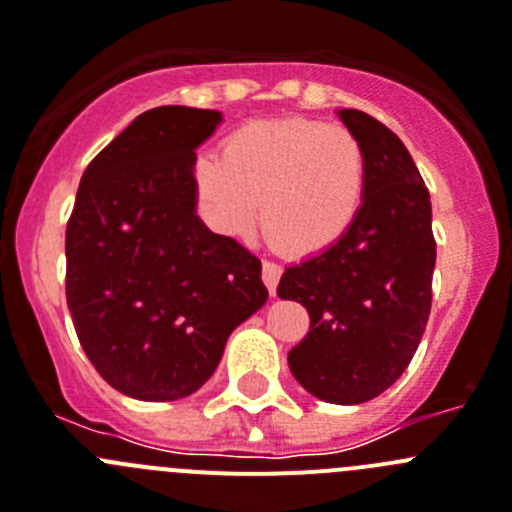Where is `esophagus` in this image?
Here are the masks:
<instances>
[{
  "label": "esophagus",
  "mask_w": 512,
  "mask_h": 512,
  "mask_svg": "<svg viewBox=\"0 0 512 512\" xmlns=\"http://www.w3.org/2000/svg\"><path fill=\"white\" fill-rule=\"evenodd\" d=\"M280 275H283V267L275 265V262H262V283L267 285V290H270V295L278 293Z\"/></svg>",
  "instance_id": "esophagus-1"
}]
</instances>
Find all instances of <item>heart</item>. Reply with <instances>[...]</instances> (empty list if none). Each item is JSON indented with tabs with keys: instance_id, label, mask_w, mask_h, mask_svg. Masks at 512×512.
<instances>
[{
	"instance_id": "heart-1",
	"label": "heart",
	"mask_w": 512,
	"mask_h": 512,
	"mask_svg": "<svg viewBox=\"0 0 512 512\" xmlns=\"http://www.w3.org/2000/svg\"><path fill=\"white\" fill-rule=\"evenodd\" d=\"M191 179L219 232H250L260 202L262 232L272 245L290 255H318L361 214L369 159L348 128L275 118L229 133L222 156H197Z\"/></svg>"
}]
</instances>
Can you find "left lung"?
I'll list each match as a JSON object with an SVG mask.
<instances>
[{
	"instance_id": "obj_1",
	"label": "left lung",
	"mask_w": 512,
	"mask_h": 512,
	"mask_svg": "<svg viewBox=\"0 0 512 512\" xmlns=\"http://www.w3.org/2000/svg\"><path fill=\"white\" fill-rule=\"evenodd\" d=\"M364 143L369 186L353 227L326 252L285 267L278 295L310 315L288 364L321 401L364 404L412 361L432 308V202L407 146L364 111H338Z\"/></svg>"
}]
</instances>
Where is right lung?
<instances>
[{
	"label": "right lung",
	"instance_id": "1",
	"mask_svg": "<svg viewBox=\"0 0 512 512\" xmlns=\"http://www.w3.org/2000/svg\"><path fill=\"white\" fill-rule=\"evenodd\" d=\"M219 123V111L151 108L80 179L65 232L68 308L90 364L133 399L194 394L267 300L260 260L197 214L191 169Z\"/></svg>",
	"mask_w": 512,
	"mask_h": 512
}]
</instances>
